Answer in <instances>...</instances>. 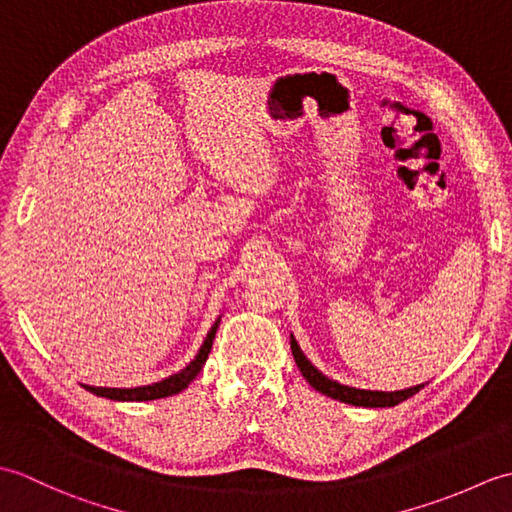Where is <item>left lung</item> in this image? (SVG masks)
Instances as JSON below:
<instances>
[{
    "instance_id": "1",
    "label": "left lung",
    "mask_w": 512,
    "mask_h": 512,
    "mask_svg": "<svg viewBox=\"0 0 512 512\" xmlns=\"http://www.w3.org/2000/svg\"><path fill=\"white\" fill-rule=\"evenodd\" d=\"M290 350L292 356H295L297 367L301 369L303 378L308 380V383L321 391L323 396H330L334 400H341L347 402V405H354V407H394L398 402L411 398L413 394H418V391L424 385H416V387H409V389H400V391H369V389H356V387H347L336 383V380L323 376L317 367H314L306 356H303L301 347L297 345L295 336L290 334Z\"/></svg>"
}]
</instances>
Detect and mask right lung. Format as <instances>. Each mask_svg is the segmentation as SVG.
<instances>
[{
	"mask_svg": "<svg viewBox=\"0 0 512 512\" xmlns=\"http://www.w3.org/2000/svg\"><path fill=\"white\" fill-rule=\"evenodd\" d=\"M217 325H220V319L213 323V328L206 334V339L200 347V352L195 354L193 361L180 369L178 374H173L160 383H151V385H143V387H132V389H118V387H92V385H83L92 394L101 396V398H110V400H127V402H143V400H156V398H167L173 394H180L184 387H189L191 380L200 374V369L204 367L206 358H209V352L213 347V339L217 332Z\"/></svg>",
	"mask_w": 512,
	"mask_h": 512,
	"instance_id": "1",
	"label": "right lung"
}]
</instances>
